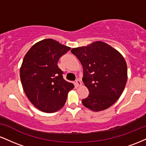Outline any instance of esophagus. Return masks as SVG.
I'll return each mask as SVG.
<instances>
[{"instance_id": "34e87169", "label": "esophagus", "mask_w": 146, "mask_h": 146, "mask_svg": "<svg viewBox=\"0 0 146 146\" xmlns=\"http://www.w3.org/2000/svg\"><path fill=\"white\" fill-rule=\"evenodd\" d=\"M75 86H76L77 87H79V86H81L82 82H81V81H80V80H79V79H78V80H75Z\"/></svg>"}]
</instances>
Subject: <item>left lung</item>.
<instances>
[{"label":"left lung","instance_id":"left-lung-1","mask_svg":"<svg viewBox=\"0 0 146 146\" xmlns=\"http://www.w3.org/2000/svg\"><path fill=\"white\" fill-rule=\"evenodd\" d=\"M71 53L82 65V81L89 90L82 104L95 112L114 104L123 93L128 79L127 64L121 53L101 41L73 48Z\"/></svg>","mask_w":146,"mask_h":146}]
</instances>
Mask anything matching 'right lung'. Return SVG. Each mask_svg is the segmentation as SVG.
<instances>
[{
	"instance_id": "add662e5",
	"label": "right lung",
	"mask_w": 146,
	"mask_h": 146,
	"mask_svg": "<svg viewBox=\"0 0 146 146\" xmlns=\"http://www.w3.org/2000/svg\"><path fill=\"white\" fill-rule=\"evenodd\" d=\"M71 49L53 39H44L31 46L20 69L23 90L31 104L45 113L62 108L68 93L74 88L63 78L58 67L60 58Z\"/></svg>"
}]
</instances>
